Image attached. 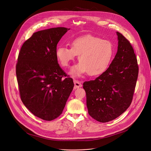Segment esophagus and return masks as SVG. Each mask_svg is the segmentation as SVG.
Listing matches in <instances>:
<instances>
[{"instance_id":"esophagus-1","label":"esophagus","mask_w":151,"mask_h":151,"mask_svg":"<svg viewBox=\"0 0 151 151\" xmlns=\"http://www.w3.org/2000/svg\"><path fill=\"white\" fill-rule=\"evenodd\" d=\"M73 82H74V84H75V86H74L75 89H76V88H78L82 87V84L80 82H79L76 80H74Z\"/></svg>"}]
</instances>
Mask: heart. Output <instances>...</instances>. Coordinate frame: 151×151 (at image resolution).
Masks as SVG:
<instances>
[{
	"label": "heart",
	"instance_id": "b5f03b06",
	"mask_svg": "<svg viewBox=\"0 0 151 151\" xmlns=\"http://www.w3.org/2000/svg\"><path fill=\"white\" fill-rule=\"evenodd\" d=\"M114 47L108 40L88 34L75 38L71 42V47L60 46L56 50V57L63 67H67L79 55L80 61L70 70L73 76L79 77L88 73L90 76H99L110 65Z\"/></svg>",
	"mask_w": 151,
	"mask_h": 151
}]
</instances>
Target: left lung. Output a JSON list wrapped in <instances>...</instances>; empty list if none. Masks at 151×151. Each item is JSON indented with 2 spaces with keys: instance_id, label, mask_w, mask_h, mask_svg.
Listing matches in <instances>:
<instances>
[{
  "instance_id": "obj_1",
  "label": "left lung",
  "mask_w": 151,
  "mask_h": 151,
  "mask_svg": "<svg viewBox=\"0 0 151 151\" xmlns=\"http://www.w3.org/2000/svg\"><path fill=\"white\" fill-rule=\"evenodd\" d=\"M117 52L107 70L95 80L86 81L87 106L90 116L98 122L113 120L131 104L139 67L129 41L119 32Z\"/></svg>"
}]
</instances>
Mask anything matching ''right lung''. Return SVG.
I'll list each match as a JSON object with an SVG mask.
<instances>
[{"instance_id":"add662e5","label":"right lung","mask_w":151,"mask_h":151,"mask_svg":"<svg viewBox=\"0 0 151 151\" xmlns=\"http://www.w3.org/2000/svg\"><path fill=\"white\" fill-rule=\"evenodd\" d=\"M69 28L40 31L22 45L16 65L20 98L35 116L50 121L60 116L73 90L71 78L58 63L57 46Z\"/></svg>"}]
</instances>
